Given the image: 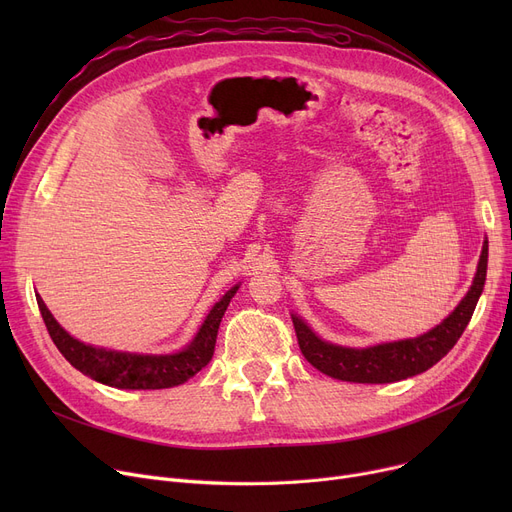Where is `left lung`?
I'll list each match as a JSON object with an SVG mask.
<instances>
[{
  "label": "left lung",
  "mask_w": 512,
  "mask_h": 512,
  "mask_svg": "<svg viewBox=\"0 0 512 512\" xmlns=\"http://www.w3.org/2000/svg\"><path fill=\"white\" fill-rule=\"evenodd\" d=\"M488 270V240L483 242L477 274L465 299L459 303L440 326L419 338L386 342L369 348H344L317 338L303 319L292 315L294 332L305 359L321 373L342 382L357 384H390L413 378L417 373L434 367L448 355L465 332L469 319L479 301V294L486 284Z\"/></svg>",
  "instance_id": "8db88e82"
}]
</instances>
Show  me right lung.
Wrapping results in <instances>:
<instances>
[{"label": "right lung", "mask_w": 512, "mask_h": 512, "mask_svg": "<svg viewBox=\"0 0 512 512\" xmlns=\"http://www.w3.org/2000/svg\"><path fill=\"white\" fill-rule=\"evenodd\" d=\"M236 290L238 286L228 290L220 299V303L213 305L195 340L176 355H132L105 351V348L83 344L72 338L58 321L53 319V315L39 297L37 303L53 344L58 346V351L66 357V361L80 373L89 375L95 382L114 388L159 390L184 384L211 361L220 321Z\"/></svg>", "instance_id": "1"}]
</instances>
